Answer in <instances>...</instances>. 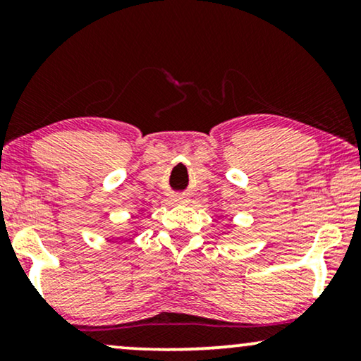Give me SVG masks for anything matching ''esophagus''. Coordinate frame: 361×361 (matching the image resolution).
<instances>
[{"instance_id":"esophagus-1","label":"esophagus","mask_w":361,"mask_h":361,"mask_svg":"<svg viewBox=\"0 0 361 361\" xmlns=\"http://www.w3.org/2000/svg\"><path fill=\"white\" fill-rule=\"evenodd\" d=\"M174 202H176V204H185L187 199H185V197H176Z\"/></svg>"}]
</instances>
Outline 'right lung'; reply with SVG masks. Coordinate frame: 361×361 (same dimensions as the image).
I'll list each match as a JSON object with an SVG mask.
<instances>
[{
    "label": "right lung",
    "mask_w": 361,
    "mask_h": 361,
    "mask_svg": "<svg viewBox=\"0 0 361 361\" xmlns=\"http://www.w3.org/2000/svg\"><path fill=\"white\" fill-rule=\"evenodd\" d=\"M142 214H145V212H142V210H137V215H142ZM128 224H130V220H128ZM137 235V231H135V236Z\"/></svg>",
    "instance_id": "right-lung-1"
}]
</instances>
